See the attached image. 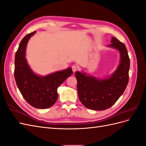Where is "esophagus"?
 I'll list each match as a JSON object with an SVG mask.
<instances>
[{
	"instance_id": "esophagus-1",
	"label": "esophagus",
	"mask_w": 146,
	"mask_h": 146,
	"mask_svg": "<svg viewBox=\"0 0 146 146\" xmlns=\"http://www.w3.org/2000/svg\"><path fill=\"white\" fill-rule=\"evenodd\" d=\"M72 71H73L74 72H76V70H77V66L75 65V64L72 65Z\"/></svg>"
}]
</instances>
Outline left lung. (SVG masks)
Returning a JSON list of instances; mask_svg holds the SVG:
<instances>
[{"label":"left lung","mask_w":146,"mask_h":146,"mask_svg":"<svg viewBox=\"0 0 146 146\" xmlns=\"http://www.w3.org/2000/svg\"><path fill=\"white\" fill-rule=\"evenodd\" d=\"M111 43L108 47L117 50L121 57L119 64L111 76L99 78L85 72H76L79 99L91 110L100 111L111 107L122 95L129 82L130 59L127 48L115 37H111Z\"/></svg>","instance_id":"8db88e82"}]
</instances>
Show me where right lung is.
Returning <instances> with one entry per match:
<instances>
[{
    "label": "right lung",
    "mask_w": 146,
    "mask_h": 146,
    "mask_svg": "<svg viewBox=\"0 0 146 146\" xmlns=\"http://www.w3.org/2000/svg\"><path fill=\"white\" fill-rule=\"evenodd\" d=\"M35 33L27 34L19 44L15 55V78L17 88L25 100L35 108L46 109L56 102L58 86L73 72L71 68H68L45 76L34 73L25 58V51L30 38Z\"/></svg>",
    "instance_id": "add662e5"
}]
</instances>
